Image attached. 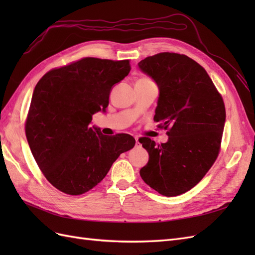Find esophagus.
<instances>
[{
  "mask_svg": "<svg viewBox=\"0 0 255 255\" xmlns=\"http://www.w3.org/2000/svg\"><path fill=\"white\" fill-rule=\"evenodd\" d=\"M135 140H136V146L137 148H140V142H139V140H138V137H135Z\"/></svg>",
  "mask_w": 255,
  "mask_h": 255,
  "instance_id": "1",
  "label": "esophagus"
}]
</instances>
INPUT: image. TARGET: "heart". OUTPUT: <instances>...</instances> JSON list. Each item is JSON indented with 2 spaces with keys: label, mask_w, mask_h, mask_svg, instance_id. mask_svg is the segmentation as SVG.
Wrapping results in <instances>:
<instances>
[{
  "label": "heart",
  "mask_w": 255,
  "mask_h": 255,
  "mask_svg": "<svg viewBox=\"0 0 255 255\" xmlns=\"http://www.w3.org/2000/svg\"><path fill=\"white\" fill-rule=\"evenodd\" d=\"M138 81H148V82H152L150 79H148V78H142V79H140V80H138Z\"/></svg>",
  "instance_id": "b5f03b06"
}]
</instances>
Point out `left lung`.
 <instances>
[{"instance_id":"left-lung-1","label":"left lung","mask_w":255,"mask_h":255,"mask_svg":"<svg viewBox=\"0 0 255 255\" xmlns=\"http://www.w3.org/2000/svg\"><path fill=\"white\" fill-rule=\"evenodd\" d=\"M138 66L159 88L154 121L169 136L160 144L139 139L149 153L140 176L158 194L179 196L195 187L218 157L225 102L205 69L184 54L158 53Z\"/></svg>"}]
</instances>
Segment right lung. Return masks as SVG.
<instances>
[{"instance_id": "obj_1", "label": "right lung", "mask_w": 255, "mask_h": 255, "mask_svg": "<svg viewBox=\"0 0 255 255\" xmlns=\"http://www.w3.org/2000/svg\"><path fill=\"white\" fill-rule=\"evenodd\" d=\"M129 70L128 59L84 57L52 69L37 83L25 134L38 167L58 190L71 196L89 191L135 145L128 134L105 136L89 126Z\"/></svg>"}]
</instances>
